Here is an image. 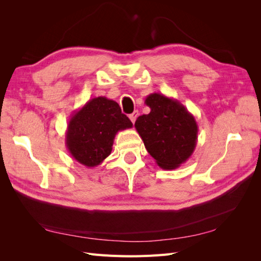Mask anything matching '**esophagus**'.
<instances>
[{
  "label": "esophagus",
  "instance_id": "esophagus-1",
  "mask_svg": "<svg viewBox=\"0 0 261 261\" xmlns=\"http://www.w3.org/2000/svg\"><path fill=\"white\" fill-rule=\"evenodd\" d=\"M138 115H139L138 111H134V112L129 115V120L132 121V123H133V124L135 123V121H136V118L138 117Z\"/></svg>",
  "mask_w": 261,
  "mask_h": 261
}]
</instances>
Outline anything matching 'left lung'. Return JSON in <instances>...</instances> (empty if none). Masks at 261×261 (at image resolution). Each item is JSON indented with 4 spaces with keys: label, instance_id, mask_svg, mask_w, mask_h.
<instances>
[{
    "label": "left lung",
    "instance_id": "1",
    "mask_svg": "<svg viewBox=\"0 0 261 261\" xmlns=\"http://www.w3.org/2000/svg\"><path fill=\"white\" fill-rule=\"evenodd\" d=\"M145 103L150 113L139 116L135 128L149 154L161 169L173 170L186 162L197 145L198 125L179 101L151 93Z\"/></svg>",
    "mask_w": 261,
    "mask_h": 261
}]
</instances>
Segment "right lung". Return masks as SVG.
<instances>
[{
  "mask_svg": "<svg viewBox=\"0 0 261 261\" xmlns=\"http://www.w3.org/2000/svg\"><path fill=\"white\" fill-rule=\"evenodd\" d=\"M132 127L130 120L122 113L117 102L97 97L70 117L65 144L77 162L94 168L111 154L116 134Z\"/></svg>",
  "mask_w": 261,
  "mask_h": 261,
  "instance_id": "right-lung-1",
  "label": "right lung"
}]
</instances>
